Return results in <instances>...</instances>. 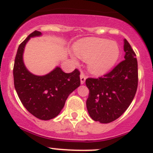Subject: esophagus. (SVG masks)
Wrapping results in <instances>:
<instances>
[{"label":"esophagus","instance_id":"esophagus-1","mask_svg":"<svg viewBox=\"0 0 153 153\" xmlns=\"http://www.w3.org/2000/svg\"><path fill=\"white\" fill-rule=\"evenodd\" d=\"M86 76H85V74H80V82L81 84H83L84 82H85V81H86Z\"/></svg>","mask_w":153,"mask_h":153}]
</instances>
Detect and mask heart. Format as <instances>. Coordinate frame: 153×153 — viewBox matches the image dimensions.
Segmentation results:
<instances>
[{
	"mask_svg": "<svg viewBox=\"0 0 153 153\" xmlns=\"http://www.w3.org/2000/svg\"><path fill=\"white\" fill-rule=\"evenodd\" d=\"M76 55L86 61L88 70L95 75H102L110 71L117 62L119 48L114 42L98 38L81 39L74 46Z\"/></svg>",
	"mask_w": 153,
	"mask_h": 153,
	"instance_id": "b5f03b06",
	"label": "heart"
}]
</instances>
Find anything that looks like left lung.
<instances>
[{
	"label": "left lung",
	"mask_w": 153,
	"mask_h": 153,
	"mask_svg": "<svg viewBox=\"0 0 153 153\" xmlns=\"http://www.w3.org/2000/svg\"><path fill=\"white\" fill-rule=\"evenodd\" d=\"M124 59L103 76L88 78L89 90L86 107L96 121L108 124L124 114L132 102L138 86V65L136 54L124 39Z\"/></svg>",
	"instance_id": "left-lung-1"
}]
</instances>
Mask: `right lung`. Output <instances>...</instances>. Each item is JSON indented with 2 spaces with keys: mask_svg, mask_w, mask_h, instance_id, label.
Masks as SVG:
<instances>
[{
  "mask_svg": "<svg viewBox=\"0 0 153 153\" xmlns=\"http://www.w3.org/2000/svg\"><path fill=\"white\" fill-rule=\"evenodd\" d=\"M34 31L18 48L13 66L14 87L26 110L41 120H50L59 114L70 94L80 85V72L75 69L66 74L60 67L45 76L31 74L25 67L22 54L31 37L41 36Z\"/></svg>",
  "mask_w": 153,
  "mask_h": 153,
  "instance_id": "right-lung-1",
  "label": "right lung"
}]
</instances>
